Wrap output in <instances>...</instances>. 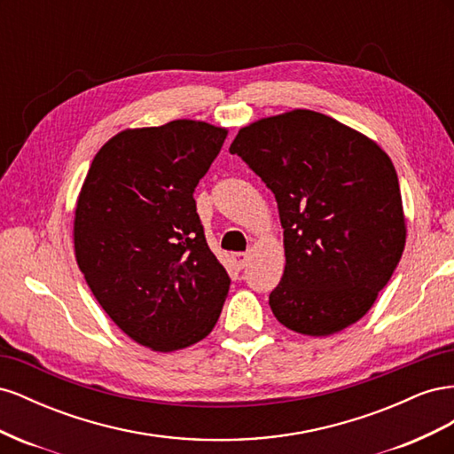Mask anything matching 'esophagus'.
I'll list each match as a JSON object with an SVG mask.
<instances>
[{"label":"esophagus","mask_w":454,"mask_h":454,"mask_svg":"<svg viewBox=\"0 0 454 454\" xmlns=\"http://www.w3.org/2000/svg\"><path fill=\"white\" fill-rule=\"evenodd\" d=\"M250 255L248 254H232V263L237 265V269H244L246 263H248Z\"/></svg>","instance_id":"obj_1"}]
</instances>
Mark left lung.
Returning a JSON list of instances; mask_svg holds the SVG:
<instances>
[{
    "label": "left lung",
    "mask_w": 454,
    "mask_h": 454,
    "mask_svg": "<svg viewBox=\"0 0 454 454\" xmlns=\"http://www.w3.org/2000/svg\"><path fill=\"white\" fill-rule=\"evenodd\" d=\"M229 151L278 204L286 267L269 297L277 320L295 333L327 337L364 318L407 239L387 151L312 109L257 119L239 130Z\"/></svg>",
    "instance_id": "obj_1"
}]
</instances>
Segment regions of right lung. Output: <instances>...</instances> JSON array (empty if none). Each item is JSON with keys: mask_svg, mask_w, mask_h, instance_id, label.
<instances>
[{"mask_svg": "<svg viewBox=\"0 0 454 454\" xmlns=\"http://www.w3.org/2000/svg\"><path fill=\"white\" fill-rule=\"evenodd\" d=\"M227 132L193 119L125 129L94 155L79 191L77 265L109 318L155 352L202 340L229 294L193 199Z\"/></svg>", "mask_w": 454, "mask_h": 454, "instance_id": "right-lung-1", "label": "right lung"}]
</instances>
